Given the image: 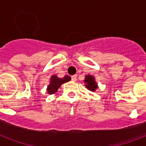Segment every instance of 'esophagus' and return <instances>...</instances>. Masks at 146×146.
Returning a JSON list of instances; mask_svg holds the SVG:
<instances>
[{
	"label": "esophagus",
	"instance_id": "1",
	"mask_svg": "<svg viewBox=\"0 0 146 146\" xmlns=\"http://www.w3.org/2000/svg\"><path fill=\"white\" fill-rule=\"evenodd\" d=\"M71 79H72V80H73V82H76V80H77V78H76V75L72 76H71Z\"/></svg>",
	"mask_w": 146,
	"mask_h": 146
}]
</instances>
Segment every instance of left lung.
<instances>
[{"label":"left lung","instance_id":"left-lung-1","mask_svg":"<svg viewBox=\"0 0 146 146\" xmlns=\"http://www.w3.org/2000/svg\"><path fill=\"white\" fill-rule=\"evenodd\" d=\"M84 82L86 83L85 84V86L86 89H88L89 91L91 92H96V89L98 88V86L97 82L96 81V79L92 75H86L85 76Z\"/></svg>","mask_w":146,"mask_h":146}]
</instances>
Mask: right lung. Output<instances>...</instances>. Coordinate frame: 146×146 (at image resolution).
Segmentation results:
<instances>
[{
  "instance_id": "right-lung-1",
  "label": "right lung",
  "mask_w": 146,
  "mask_h": 146,
  "mask_svg": "<svg viewBox=\"0 0 146 146\" xmlns=\"http://www.w3.org/2000/svg\"><path fill=\"white\" fill-rule=\"evenodd\" d=\"M70 76L66 75L63 78H59L57 75L51 76L50 79V83L47 86V92L49 95L56 93L62 84H64L65 82L70 81Z\"/></svg>"
}]
</instances>
